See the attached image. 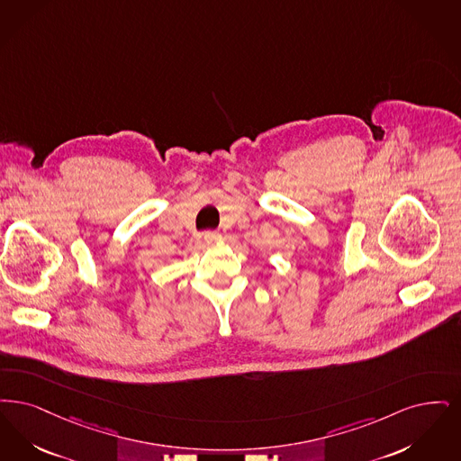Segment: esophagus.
<instances>
[{
  "mask_svg": "<svg viewBox=\"0 0 461 461\" xmlns=\"http://www.w3.org/2000/svg\"><path fill=\"white\" fill-rule=\"evenodd\" d=\"M203 240H204V242H208V244H213V242H217V240H221V234L215 232V230H206V232L203 234Z\"/></svg>",
  "mask_w": 461,
  "mask_h": 461,
  "instance_id": "obj_1",
  "label": "esophagus"
}]
</instances>
